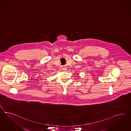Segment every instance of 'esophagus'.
Returning a JSON list of instances; mask_svg holds the SVG:
<instances>
[{"instance_id": "1", "label": "esophagus", "mask_w": 131, "mask_h": 131, "mask_svg": "<svg viewBox=\"0 0 131 131\" xmlns=\"http://www.w3.org/2000/svg\"><path fill=\"white\" fill-rule=\"evenodd\" d=\"M62 69L63 70H67V67H62Z\"/></svg>"}]
</instances>
